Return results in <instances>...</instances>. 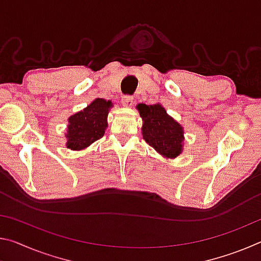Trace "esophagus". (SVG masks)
Here are the masks:
<instances>
[{
	"instance_id": "1",
	"label": "esophagus",
	"mask_w": 261,
	"mask_h": 261,
	"mask_svg": "<svg viewBox=\"0 0 261 261\" xmlns=\"http://www.w3.org/2000/svg\"><path fill=\"white\" fill-rule=\"evenodd\" d=\"M122 103H123V106H124V107L129 108V107H131V106H132V103H134V98H132V96H129V95L123 96V98H122Z\"/></svg>"
}]
</instances>
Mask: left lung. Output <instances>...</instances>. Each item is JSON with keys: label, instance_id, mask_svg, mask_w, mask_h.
<instances>
[{"label": "left lung", "instance_id": "1", "mask_svg": "<svg viewBox=\"0 0 261 261\" xmlns=\"http://www.w3.org/2000/svg\"><path fill=\"white\" fill-rule=\"evenodd\" d=\"M136 109L143 120V138L149 146L166 159H175L183 153L184 127L168 115L161 103H139Z\"/></svg>", "mask_w": 261, "mask_h": 261}]
</instances>
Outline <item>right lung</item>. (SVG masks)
Wrapping results in <instances>:
<instances>
[{
    "label": "right lung",
    "mask_w": 261,
    "mask_h": 261,
    "mask_svg": "<svg viewBox=\"0 0 261 261\" xmlns=\"http://www.w3.org/2000/svg\"><path fill=\"white\" fill-rule=\"evenodd\" d=\"M113 108L110 100L94 99L81 112L68 118L67 143L65 146L71 151H82L100 138H102L108 127V114Z\"/></svg>",
    "instance_id": "1"
}]
</instances>
